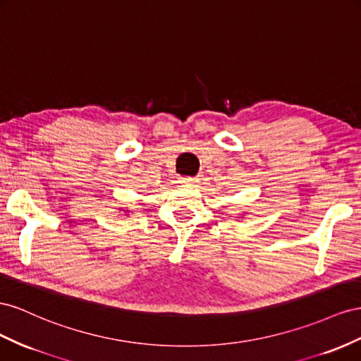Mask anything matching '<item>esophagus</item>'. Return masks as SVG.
Here are the masks:
<instances>
[{
    "label": "esophagus",
    "instance_id": "esophagus-1",
    "mask_svg": "<svg viewBox=\"0 0 361 361\" xmlns=\"http://www.w3.org/2000/svg\"><path fill=\"white\" fill-rule=\"evenodd\" d=\"M198 178H192V177H188V178H183V183L186 184V186H195V184H198Z\"/></svg>",
    "mask_w": 361,
    "mask_h": 361
}]
</instances>
